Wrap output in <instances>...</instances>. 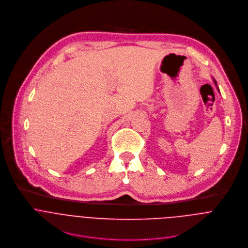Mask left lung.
Instances as JSON below:
<instances>
[{"mask_svg":"<svg viewBox=\"0 0 248 248\" xmlns=\"http://www.w3.org/2000/svg\"><path fill=\"white\" fill-rule=\"evenodd\" d=\"M214 83H215V84H216V85H217V83H216V81H215V80H214ZM218 90H219V89H218Z\"/></svg>","mask_w":248,"mask_h":248,"instance_id":"obj_1","label":"left lung"}]
</instances>
